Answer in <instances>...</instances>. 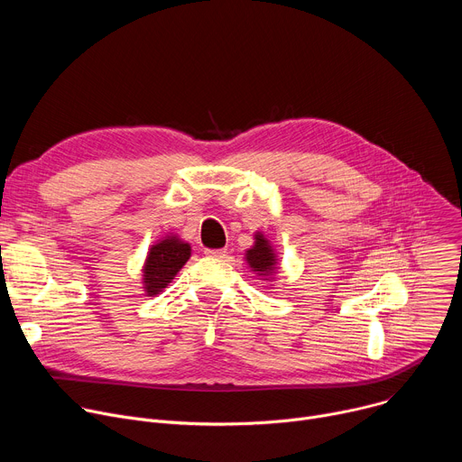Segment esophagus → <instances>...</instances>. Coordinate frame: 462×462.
<instances>
[{
	"mask_svg": "<svg viewBox=\"0 0 462 462\" xmlns=\"http://www.w3.org/2000/svg\"><path fill=\"white\" fill-rule=\"evenodd\" d=\"M205 254L210 255V257H225L226 255V248H207Z\"/></svg>",
	"mask_w": 462,
	"mask_h": 462,
	"instance_id": "obj_1",
	"label": "esophagus"
}]
</instances>
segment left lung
Instances as JSON below:
<instances>
[{
    "instance_id": "left-lung-1",
    "label": "left lung",
    "mask_w": 462,
    "mask_h": 462,
    "mask_svg": "<svg viewBox=\"0 0 462 462\" xmlns=\"http://www.w3.org/2000/svg\"><path fill=\"white\" fill-rule=\"evenodd\" d=\"M246 261L255 273H261V274L273 273L276 257L265 237L255 236V245L246 252Z\"/></svg>"
}]
</instances>
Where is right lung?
<instances>
[{
  "label": "right lung",
  "instance_id": "1",
  "mask_svg": "<svg viewBox=\"0 0 462 462\" xmlns=\"http://www.w3.org/2000/svg\"><path fill=\"white\" fill-rule=\"evenodd\" d=\"M189 259V245L175 237L164 239L152 246L146 267H144V283L150 296L159 294L173 276L182 269Z\"/></svg>",
  "mask_w": 462,
  "mask_h": 462
}]
</instances>
